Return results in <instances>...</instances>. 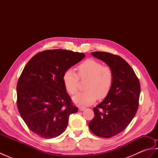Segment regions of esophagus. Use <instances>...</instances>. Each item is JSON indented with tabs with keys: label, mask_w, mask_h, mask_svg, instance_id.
I'll return each instance as SVG.
<instances>
[{
	"label": "esophagus",
	"mask_w": 158,
	"mask_h": 158,
	"mask_svg": "<svg viewBox=\"0 0 158 158\" xmlns=\"http://www.w3.org/2000/svg\"><path fill=\"white\" fill-rule=\"evenodd\" d=\"M85 109V107L83 106H79V110H80V111H83V110H84Z\"/></svg>",
	"instance_id": "esophagus-1"
}]
</instances>
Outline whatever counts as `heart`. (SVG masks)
Wrapping results in <instances>:
<instances>
[{
    "label": "heart",
    "instance_id": "obj_1",
    "mask_svg": "<svg viewBox=\"0 0 158 158\" xmlns=\"http://www.w3.org/2000/svg\"><path fill=\"white\" fill-rule=\"evenodd\" d=\"M78 75L72 69L66 70L62 80L64 88L70 94L74 95L78 90L80 79H88L85 85V91L77 93L73 101L79 105L86 106L94 103L97 97L102 99L108 95L112 88L114 73L111 67L102 65L95 60L88 59L77 66Z\"/></svg>",
    "mask_w": 158,
    "mask_h": 158
}]
</instances>
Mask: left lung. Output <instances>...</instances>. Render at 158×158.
<instances>
[{"label": "left lung", "mask_w": 158, "mask_h": 158, "mask_svg": "<svg viewBox=\"0 0 158 158\" xmlns=\"http://www.w3.org/2000/svg\"><path fill=\"white\" fill-rule=\"evenodd\" d=\"M92 54L111 67L114 79L108 95L93 108L94 117L89 127L95 135L110 138L125 130L135 116L139 104L140 82L133 69L122 57L102 52Z\"/></svg>", "instance_id": "obj_1"}]
</instances>
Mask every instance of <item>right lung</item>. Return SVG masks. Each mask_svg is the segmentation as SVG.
<instances>
[{
    "instance_id": "add662e5",
    "label": "right lung",
    "mask_w": 158,
    "mask_h": 158,
    "mask_svg": "<svg viewBox=\"0 0 158 158\" xmlns=\"http://www.w3.org/2000/svg\"><path fill=\"white\" fill-rule=\"evenodd\" d=\"M85 57L65 49L45 50L26 64L17 83V106L28 128L44 139L66 128L70 114L78 111L63 83L64 73Z\"/></svg>"
}]
</instances>
